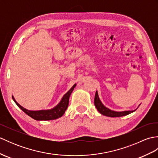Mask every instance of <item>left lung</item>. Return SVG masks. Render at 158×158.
<instances>
[{
  "mask_svg": "<svg viewBox=\"0 0 158 158\" xmlns=\"http://www.w3.org/2000/svg\"><path fill=\"white\" fill-rule=\"evenodd\" d=\"M94 105L96 107L97 110L102 114L103 115H105L107 117H122V116H125L130 114L131 113H133L134 111L137 109H135L134 110H124V111H115V110H110L109 108H107L105 105H103L102 102L100 101V100L98 97V92H96L95 94V98H94ZM140 106V105H139ZM138 106V107H139Z\"/></svg>",
  "mask_w": 158,
  "mask_h": 158,
  "instance_id": "8db88e82",
  "label": "left lung"
}]
</instances>
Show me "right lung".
Masks as SVG:
<instances>
[{"mask_svg": "<svg viewBox=\"0 0 158 158\" xmlns=\"http://www.w3.org/2000/svg\"><path fill=\"white\" fill-rule=\"evenodd\" d=\"M76 83L74 84L73 86L70 88L68 92H67L63 96L62 100L55 107L48 110H30L23 108V106L19 105V103L17 102L15 100L14 97L12 96L13 100L17 105L18 106L19 108L21 109L26 115H28L32 119L37 121H46V120H53L60 118L61 117L64 113H65L67 107L69 106V97L71 94L72 92L73 91L74 88H75Z\"/></svg>", "mask_w": 158, "mask_h": 158, "instance_id": "1", "label": "right lung"}]
</instances>
